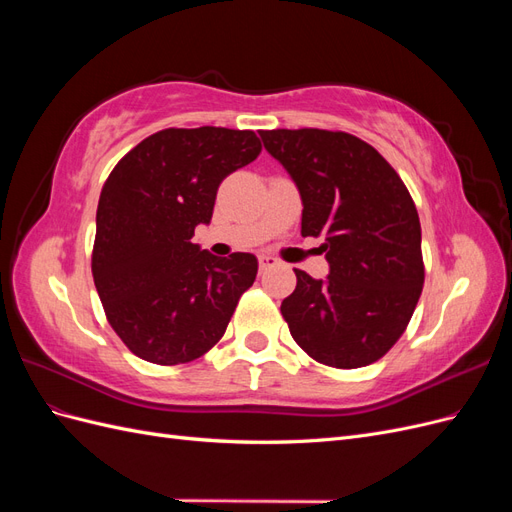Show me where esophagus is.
<instances>
[{"label": "esophagus", "mask_w": 512, "mask_h": 512, "mask_svg": "<svg viewBox=\"0 0 512 512\" xmlns=\"http://www.w3.org/2000/svg\"><path fill=\"white\" fill-rule=\"evenodd\" d=\"M258 265H260V271H265V269L277 265V260L271 254H260L258 256Z\"/></svg>", "instance_id": "obj_1"}]
</instances>
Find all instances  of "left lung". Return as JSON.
<instances>
[{
  "instance_id": "obj_1",
  "label": "left lung",
  "mask_w": 512,
  "mask_h": 512,
  "mask_svg": "<svg viewBox=\"0 0 512 512\" xmlns=\"http://www.w3.org/2000/svg\"><path fill=\"white\" fill-rule=\"evenodd\" d=\"M297 185L301 235L324 237L329 275L294 269L282 316L314 361L356 369L378 361L406 331L425 269L421 222L395 168L361 138L316 128L260 130Z\"/></svg>"
}]
</instances>
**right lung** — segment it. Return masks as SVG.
<instances>
[{"instance_id":"right-lung-1","label":"right lung","mask_w":512,"mask_h":512,"mask_svg":"<svg viewBox=\"0 0 512 512\" xmlns=\"http://www.w3.org/2000/svg\"><path fill=\"white\" fill-rule=\"evenodd\" d=\"M252 130L168 128L126 153L96 213L94 284L115 333L136 356L179 365L220 342L258 273L254 254L218 258L192 243L220 183L258 158Z\"/></svg>"}]
</instances>
